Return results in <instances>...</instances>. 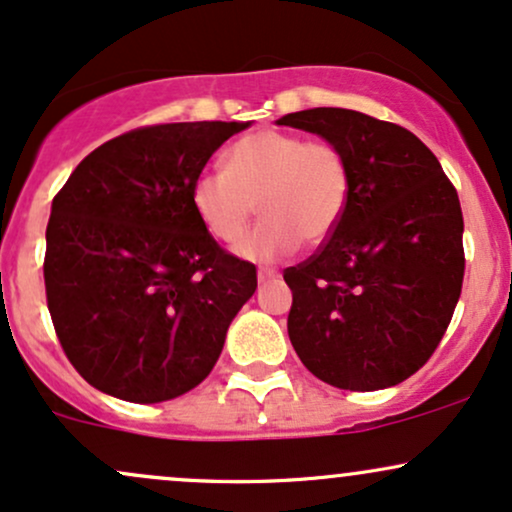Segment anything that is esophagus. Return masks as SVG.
<instances>
[{"mask_svg": "<svg viewBox=\"0 0 512 512\" xmlns=\"http://www.w3.org/2000/svg\"><path fill=\"white\" fill-rule=\"evenodd\" d=\"M276 279H279V274H276L274 269H260V272H257V281H260V284H269V281Z\"/></svg>", "mask_w": 512, "mask_h": 512, "instance_id": "esophagus-1", "label": "esophagus"}]
</instances>
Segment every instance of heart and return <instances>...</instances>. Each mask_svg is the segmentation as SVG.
<instances>
[{
    "label": "heart",
    "mask_w": 512,
    "mask_h": 512,
    "mask_svg": "<svg viewBox=\"0 0 512 512\" xmlns=\"http://www.w3.org/2000/svg\"><path fill=\"white\" fill-rule=\"evenodd\" d=\"M351 195V168L339 146L303 134L260 129L226 151V170H204L190 202L211 238H243L260 202L264 219L238 252L252 262H279L322 245L342 223Z\"/></svg>",
    "instance_id": "1"
}]
</instances>
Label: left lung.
<instances>
[{
  "label": "left lung",
  "mask_w": 512,
  "mask_h": 512,
  "mask_svg": "<svg viewBox=\"0 0 512 512\" xmlns=\"http://www.w3.org/2000/svg\"><path fill=\"white\" fill-rule=\"evenodd\" d=\"M342 149L349 207L308 260L289 267V337L303 366L339 390L414 375L448 330L464 279L462 209L433 151L395 122L344 108L289 113Z\"/></svg>",
  "instance_id": "obj_1"
}]
</instances>
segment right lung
Wrapping results in <instances>:
<instances>
[{
    "instance_id": "right-lung-1",
    "label": "right lung",
    "mask_w": 512,
    "mask_h": 512,
    "mask_svg": "<svg viewBox=\"0 0 512 512\" xmlns=\"http://www.w3.org/2000/svg\"><path fill=\"white\" fill-rule=\"evenodd\" d=\"M248 122L139 127L91 151L52 199L45 296L96 390L154 404L197 387L257 289L255 264L204 231L190 187Z\"/></svg>"
}]
</instances>
